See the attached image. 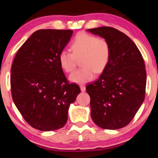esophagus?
<instances>
[{
  "label": "esophagus",
  "mask_w": 158,
  "mask_h": 158,
  "mask_svg": "<svg viewBox=\"0 0 158 158\" xmlns=\"http://www.w3.org/2000/svg\"><path fill=\"white\" fill-rule=\"evenodd\" d=\"M80 88H81V90L82 92H85V86L83 85H80Z\"/></svg>",
  "instance_id": "esophagus-1"
}]
</instances>
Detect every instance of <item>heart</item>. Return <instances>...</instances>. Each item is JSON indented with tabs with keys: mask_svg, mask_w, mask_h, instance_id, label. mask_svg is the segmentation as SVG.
<instances>
[{
	"mask_svg": "<svg viewBox=\"0 0 158 158\" xmlns=\"http://www.w3.org/2000/svg\"><path fill=\"white\" fill-rule=\"evenodd\" d=\"M72 53L62 50L59 55V62L62 70L71 73L75 70L77 60L83 67L69 77L71 82L85 84L93 81L95 73H101L109 64L111 49L105 39L97 38L85 33L78 34L70 46Z\"/></svg>",
	"mask_w": 158,
	"mask_h": 158,
	"instance_id": "1",
	"label": "heart"
}]
</instances>
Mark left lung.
<instances>
[{"mask_svg": "<svg viewBox=\"0 0 158 158\" xmlns=\"http://www.w3.org/2000/svg\"><path fill=\"white\" fill-rule=\"evenodd\" d=\"M87 31L109 42V64L98 81L86 86L90 97V116L105 129H118L132 120L144 100L147 74L144 60L129 36L111 27Z\"/></svg>", "mask_w": 158, "mask_h": 158, "instance_id": "obj_1", "label": "left lung"}]
</instances>
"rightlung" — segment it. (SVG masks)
I'll list each match as a JSON object with an SVG mask.
<instances>
[{"label":"right lung","instance_id":"add662e5","mask_svg":"<svg viewBox=\"0 0 158 158\" xmlns=\"http://www.w3.org/2000/svg\"><path fill=\"white\" fill-rule=\"evenodd\" d=\"M73 33L38 30L21 47L13 62V101L26 122L40 131L62 128L69 107L81 93L78 85L68 83L59 62L60 53Z\"/></svg>","mask_w":158,"mask_h":158}]
</instances>
